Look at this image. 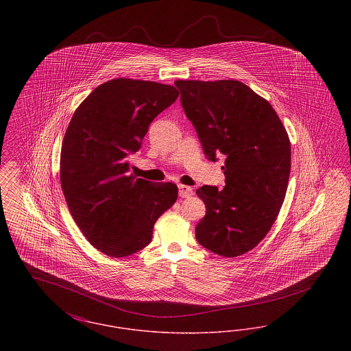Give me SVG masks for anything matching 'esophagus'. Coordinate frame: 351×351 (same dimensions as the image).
Wrapping results in <instances>:
<instances>
[{"label":"esophagus","instance_id":"1","mask_svg":"<svg viewBox=\"0 0 351 351\" xmlns=\"http://www.w3.org/2000/svg\"><path fill=\"white\" fill-rule=\"evenodd\" d=\"M193 195V189L188 185L179 184V196L180 197H191Z\"/></svg>","mask_w":351,"mask_h":351}]
</instances>
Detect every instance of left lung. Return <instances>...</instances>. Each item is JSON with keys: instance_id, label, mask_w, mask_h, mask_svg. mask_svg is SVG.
Instances as JSON below:
<instances>
[{"instance_id": "8db88e82", "label": "left lung", "mask_w": 351, "mask_h": 351, "mask_svg": "<svg viewBox=\"0 0 351 351\" xmlns=\"http://www.w3.org/2000/svg\"><path fill=\"white\" fill-rule=\"evenodd\" d=\"M184 113L205 156H225V186L196 193L206 215L196 226L205 249L233 258L254 249L283 205L291 172V143L271 104L237 80H176Z\"/></svg>"}]
</instances>
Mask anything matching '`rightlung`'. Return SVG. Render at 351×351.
I'll use <instances>...</instances> for the list:
<instances>
[{
	"label": "right lung",
	"instance_id": "add662e5",
	"mask_svg": "<svg viewBox=\"0 0 351 351\" xmlns=\"http://www.w3.org/2000/svg\"><path fill=\"white\" fill-rule=\"evenodd\" d=\"M179 96L166 84L113 79L73 113L60 152L68 209L97 250L122 258L151 242L156 219L178 199L173 183L136 179L129 155L142 147L154 118Z\"/></svg>",
	"mask_w": 351,
	"mask_h": 351
}]
</instances>
